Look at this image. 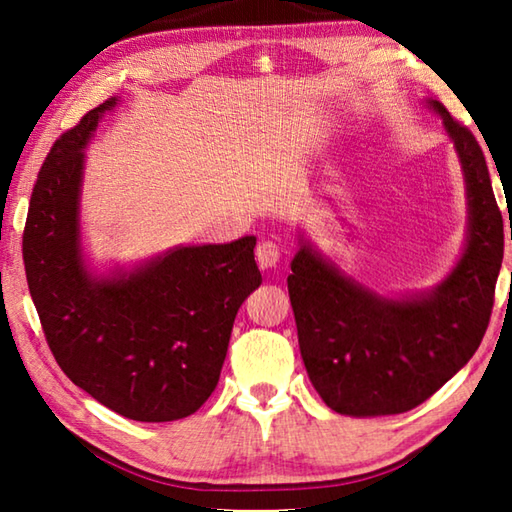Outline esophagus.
I'll return each instance as SVG.
<instances>
[{
    "label": "esophagus",
    "mask_w": 512,
    "mask_h": 512,
    "mask_svg": "<svg viewBox=\"0 0 512 512\" xmlns=\"http://www.w3.org/2000/svg\"><path fill=\"white\" fill-rule=\"evenodd\" d=\"M255 257H257V264L262 268H273L277 262H280V246H277L275 241H259Z\"/></svg>",
    "instance_id": "obj_1"
}]
</instances>
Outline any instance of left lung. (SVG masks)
<instances>
[{
    "mask_svg": "<svg viewBox=\"0 0 512 512\" xmlns=\"http://www.w3.org/2000/svg\"><path fill=\"white\" fill-rule=\"evenodd\" d=\"M467 187V244L436 289L384 298L343 275L305 239L287 277L300 354L329 409L354 418L411 411L461 370L488 329L504 259V221L474 135L440 101ZM512 239V228H510Z\"/></svg>",
    "mask_w": 512,
    "mask_h": 512,
    "instance_id": "left-lung-1",
    "label": "left lung"
}]
</instances>
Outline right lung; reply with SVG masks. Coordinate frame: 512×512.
I'll use <instances>...</instances> for the list:
<instances>
[{"mask_svg": "<svg viewBox=\"0 0 512 512\" xmlns=\"http://www.w3.org/2000/svg\"><path fill=\"white\" fill-rule=\"evenodd\" d=\"M112 97L51 146L22 237L27 282L60 370L128 420L171 422L219 384L235 316L262 284L255 237L180 246L135 271L94 277L81 253L85 144Z\"/></svg>", "mask_w": 512, "mask_h": 512, "instance_id": "right-lung-1", "label": "right lung"}]
</instances>
